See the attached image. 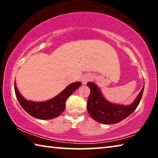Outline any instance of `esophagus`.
<instances>
[{
    "mask_svg": "<svg viewBox=\"0 0 158 158\" xmlns=\"http://www.w3.org/2000/svg\"><path fill=\"white\" fill-rule=\"evenodd\" d=\"M91 78L92 77L90 75H88V74L84 75L82 77V83H83V85H85V84L88 83V81H89Z\"/></svg>",
    "mask_w": 158,
    "mask_h": 158,
    "instance_id": "esophagus-1",
    "label": "esophagus"
}]
</instances>
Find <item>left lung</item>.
Returning <instances> with one entry per match:
<instances>
[{
	"label": "left lung",
	"instance_id": "obj_1",
	"mask_svg": "<svg viewBox=\"0 0 158 158\" xmlns=\"http://www.w3.org/2000/svg\"><path fill=\"white\" fill-rule=\"evenodd\" d=\"M87 85L90 90L87 103L88 114L95 121L105 124H116L130 115L139 105L144 87V85L131 104L125 106L114 104L108 101L96 83L88 82Z\"/></svg>",
	"mask_w": 158,
	"mask_h": 158
}]
</instances>
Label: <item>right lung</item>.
Here are the masks:
<instances>
[{"instance_id":"1","label":"right lung","mask_w":158,"mask_h":158,"mask_svg":"<svg viewBox=\"0 0 158 158\" xmlns=\"http://www.w3.org/2000/svg\"><path fill=\"white\" fill-rule=\"evenodd\" d=\"M81 85V82L71 83L57 96L42 102L28 101L23 98L16 87V82L14 83V89L19 103L28 114L38 119L47 120L57 117L63 112L65 109L67 99Z\"/></svg>"}]
</instances>
